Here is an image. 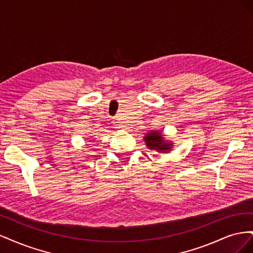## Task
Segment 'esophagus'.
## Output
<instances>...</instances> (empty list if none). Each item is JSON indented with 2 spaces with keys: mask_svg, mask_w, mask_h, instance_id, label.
Instances as JSON below:
<instances>
[{
  "mask_svg": "<svg viewBox=\"0 0 253 253\" xmlns=\"http://www.w3.org/2000/svg\"><path fill=\"white\" fill-rule=\"evenodd\" d=\"M113 124H114V126H115V127H122V126H121V122H120V120H119L118 118H115V119L113 120Z\"/></svg>",
  "mask_w": 253,
  "mask_h": 253,
  "instance_id": "esophagus-1",
  "label": "esophagus"
}]
</instances>
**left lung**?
Masks as SVG:
<instances>
[{
	"label": "left lung",
	"mask_w": 253,
	"mask_h": 253,
	"mask_svg": "<svg viewBox=\"0 0 253 253\" xmlns=\"http://www.w3.org/2000/svg\"><path fill=\"white\" fill-rule=\"evenodd\" d=\"M144 141L150 150H155L160 153H168L172 149V142L166 141L163 134L156 131L145 135Z\"/></svg>",
	"instance_id": "1"
}]
</instances>
